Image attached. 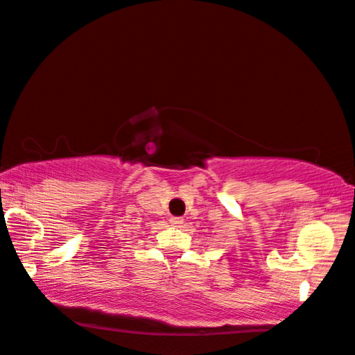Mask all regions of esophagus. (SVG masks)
<instances>
[{
  "label": "esophagus",
  "instance_id": "1",
  "mask_svg": "<svg viewBox=\"0 0 355 355\" xmlns=\"http://www.w3.org/2000/svg\"><path fill=\"white\" fill-rule=\"evenodd\" d=\"M169 223H171L174 227H179V225L184 224V219L179 218V216H171V218H169Z\"/></svg>",
  "mask_w": 355,
  "mask_h": 355
}]
</instances>
